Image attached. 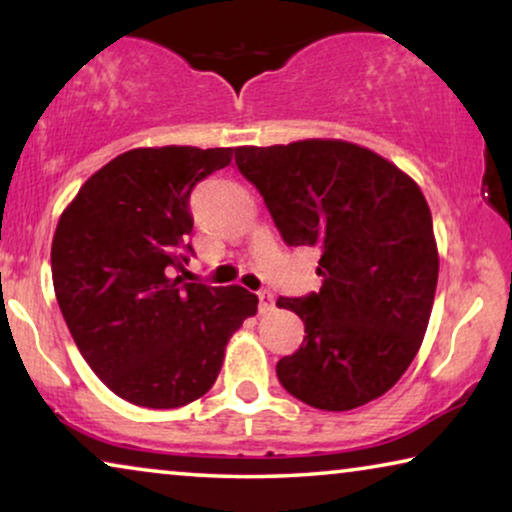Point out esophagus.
<instances>
[{"label":"esophagus","mask_w":512,"mask_h":512,"mask_svg":"<svg viewBox=\"0 0 512 512\" xmlns=\"http://www.w3.org/2000/svg\"><path fill=\"white\" fill-rule=\"evenodd\" d=\"M272 307H275V296H272V291H258V312H270Z\"/></svg>","instance_id":"esophagus-1"}]
</instances>
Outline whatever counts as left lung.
Wrapping results in <instances>:
<instances>
[{
    "label": "left lung",
    "mask_w": 512,
    "mask_h": 512,
    "mask_svg": "<svg viewBox=\"0 0 512 512\" xmlns=\"http://www.w3.org/2000/svg\"><path fill=\"white\" fill-rule=\"evenodd\" d=\"M235 165L263 195L284 242L321 251V289L277 300L305 324L298 352L277 363L282 387L328 412L387 394L422 345L438 284L419 186L340 139L240 146Z\"/></svg>",
    "instance_id": "8db88e82"
}]
</instances>
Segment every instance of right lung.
Here are the masks:
<instances>
[{
	"instance_id": "1",
	"label": "right lung",
	"mask_w": 512,
	"mask_h": 512,
	"mask_svg": "<svg viewBox=\"0 0 512 512\" xmlns=\"http://www.w3.org/2000/svg\"><path fill=\"white\" fill-rule=\"evenodd\" d=\"M235 149H132L76 193L51 247L55 298L93 373L116 396L167 410L219 377L223 352L258 298L242 286L184 282L188 200Z\"/></svg>"
}]
</instances>
